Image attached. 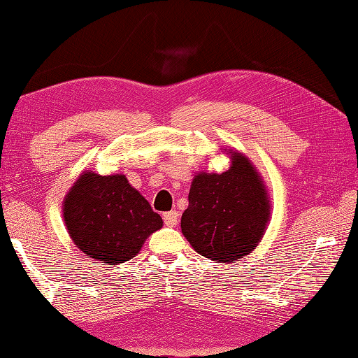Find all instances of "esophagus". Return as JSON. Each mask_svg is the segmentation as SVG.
<instances>
[{"mask_svg":"<svg viewBox=\"0 0 358 358\" xmlns=\"http://www.w3.org/2000/svg\"><path fill=\"white\" fill-rule=\"evenodd\" d=\"M178 221H179V213L176 210L164 213V222L168 227H174L178 224Z\"/></svg>","mask_w":358,"mask_h":358,"instance_id":"1","label":"esophagus"}]
</instances>
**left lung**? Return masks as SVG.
Returning <instances> with one entry per match:
<instances>
[{"instance_id": "8db88e82", "label": "left lung", "mask_w": 358, "mask_h": 358, "mask_svg": "<svg viewBox=\"0 0 358 358\" xmlns=\"http://www.w3.org/2000/svg\"><path fill=\"white\" fill-rule=\"evenodd\" d=\"M232 165L194 176L180 227L194 251L218 263H234L259 245L271 213L266 187L241 152L231 151Z\"/></svg>"}]
</instances>
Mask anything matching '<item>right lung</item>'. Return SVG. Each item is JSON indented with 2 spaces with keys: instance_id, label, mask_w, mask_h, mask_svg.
Segmentation results:
<instances>
[{
  "instance_id": "right-lung-1",
  "label": "right lung",
  "mask_w": 358,
  "mask_h": 358,
  "mask_svg": "<svg viewBox=\"0 0 358 358\" xmlns=\"http://www.w3.org/2000/svg\"><path fill=\"white\" fill-rule=\"evenodd\" d=\"M64 221L74 245L87 257L124 263L164 224L123 174L84 171L64 199Z\"/></svg>"
}]
</instances>
